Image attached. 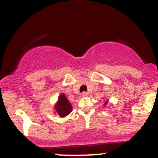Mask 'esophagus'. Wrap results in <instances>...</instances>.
<instances>
[{"label": "esophagus", "instance_id": "1", "mask_svg": "<svg viewBox=\"0 0 158 158\" xmlns=\"http://www.w3.org/2000/svg\"><path fill=\"white\" fill-rule=\"evenodd\" d=\"M88 93H87V92H82V97L85 98V97H88Z\"/></svg>", "mask_w": 158, "mask_h": 158}]
</instances>
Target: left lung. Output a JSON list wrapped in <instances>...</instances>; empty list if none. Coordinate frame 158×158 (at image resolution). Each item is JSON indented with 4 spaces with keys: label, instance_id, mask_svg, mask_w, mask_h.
Returning <instances> with one entry per match:
<instances>
[{
    "label": "left lung",
    "instance_id": "left-lung-1",
    "mask_svg": "<svg viewBox=\"0 0 158 158\" xmlns=\"http://www.w3.org/2000/svg\"><path fill=\"white\" fill-rule=\"evenodd\" d=\"M108 100H106V101H105L104 104H103V106H106L107 103H108Z\"/></svg>",
    "mask_w": 158,
    "mask_h": 158
}]
</instances>
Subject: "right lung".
<instances>
[{
    "instance_id": "right-lung-1",
    "label": "right lung",
    "mask_w": 158,
    "mask_h": 158,
    "mask_svg": "<svg viewBox=\"0 0 158 158\" xmlns=\"http://www.w3.org/2000/svg\"><path fill=\"white\" fill-rule=\"evenodd\" d=\"M54 108L55 110V114H58L61 118L68 115L73 110L72 105L66 98L64 94H60Z\"/></svg>"
}]
</instances>
